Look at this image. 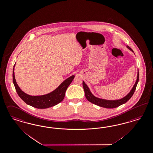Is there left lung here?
<instances>
[{"instance_id": "8db88e82", "label": "left lung", "mask_w": 153, "mask_h": 153, "mask_svg": "<svg viewBox=\"0 0 153 153\" xmlns=\"http://www.w3.org/2000/svg\"><path fill=\"white\" fill-rule=\"evenodd\" d=\"M126 47L128 49H129L130 51L134 53L133 51L130 48L129 46H126ZM138 80H139V72H138V69L137 76L136 82L133 85V87H132L131 90L130 91V92L124 97H123L120 99L113 100L100 99V98H99V97H97L96 96H94L92 94L88 86L85 84V83L84 81H83V89L85 91V97L89 102H92V104H94L95 105L102 107L106 108H114L117 107L120 105L124 104L130 99V98L131 97V96H133L134 91L136 90V87L138 84Z\"/></svg>"}]
</instances>
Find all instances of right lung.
Returning <instances> with one entry per match:
<instances>
[{
  "label": "right lung",
  "mask_w": 153,
  "mask_h": 153,
  "mask_svg": "<svg viewBox=\"0 0 153 153\" xmlns=\"http://www.w3.org/2000/svg\"><path fill=\"white\" fill-rule=\"evenodd\" d=\"M15 66V64L13 68V83L18 95L26 104L38 109L51 107L62 102L65 97L66 91L75 77L73 75L65 79L57 88L50 93L43 95L32 96L25 93L17 85L14 73Z\"/></svg>",
  "instance_id": "1"
}]
</instances>
